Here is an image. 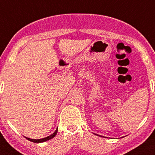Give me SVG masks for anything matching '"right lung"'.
Segmentation results:
<instances>
[{
	"mask_svg": "<svg viewBox=\"0 0 155 155\" xmlns=\"http://www.w3.org/2000/svg\"><path fill=\"white\" fill-rule=\"evenodd\" d=\"M57 131H58V129H57L56 130H55L54 132L52 134L49 135V136L45 137V138L40 139H32L28 138V137H26V139H28V140L31 141V142H34V143H41V142H46V141H48V140H49V139L54 138V137L55 136H56V134H57Z\"/></svg>",
	"mask_w": 155,
	"mask_h": 155,
	"instance_id": "1",
	"label": "right lung"
}]
</instances>
